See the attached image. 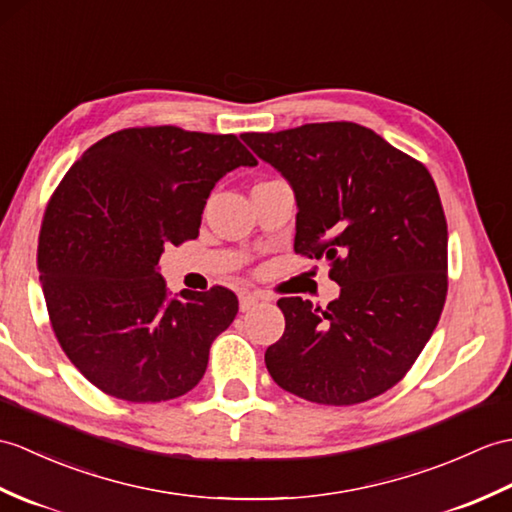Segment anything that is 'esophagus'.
<instances>
[{
    "label": "esophagus",
    "instance_id": "esophagus-1",
    "mask_svg": "<svg viewBox=\"0 0 512 512\" xmlns=\"http://www.w3.org/2000/svg\"><path fill=\"white\" fill-rule=\"evenodd\" d=\"M261 301H266V299H264V296H261V294H257V292L242 294V296H240V310H242V312L253 310V307H255L257 303H261Z\"/></svg>",
    "mask_w": 512,
    "mask_h": 512
}]
</instances>
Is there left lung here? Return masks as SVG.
Masks as SVG:
<instances>
[{"mask_svg": "<svg viewBox=\"0 0 512 512\" xmlns=\"http://www.w3.org/2000/svg\"><path fill=\"white\" fill-rule=\"evenodd\" d=\"M296 198L294 251L327 259L340 296L325 310L281 299L270 377L292 395L353 406L410 371L447 296V222L436 185L371 128L353 122L244 133Z\"/></svg>", "mask_w": 512, "mask_h": 512, "instance_id": "8db88e82", "label": "left lung"}]
</instances>
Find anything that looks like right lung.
Here are the masks:
<instances>
[{
  "mask_svg": "<svg viewBox=\"0 0 512 512\" xmlns=\"http://www.w3.org/2000/svg\"><path fill=\"white\" fill-rule=\"evenodd\" d=\"M257 159L235 135L126 128L71 165L47 202L39 272L52 329L78 371L124 401H168L207 371L237 314L227 288L170 296L168 244L194 240L220 178Z\"/></svg>",
  "mask_w": 512,
  "mask_h": 512,
  "instance_id": "add662e5",
  "label": "right lung"
}]
</instances>
